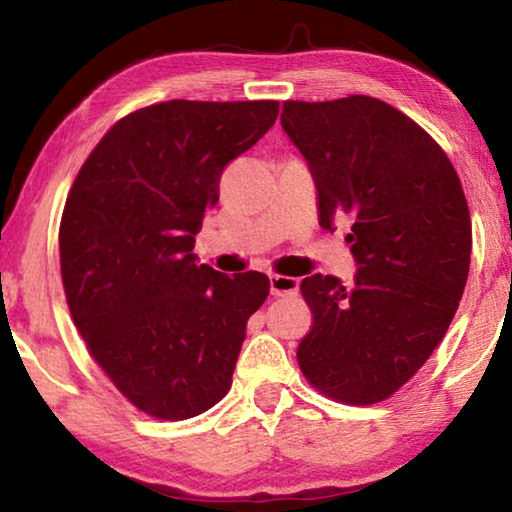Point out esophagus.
Returning a JSON list of instances; mask_svg holds the SVG:
<instances>
[{
  "label": "esophagus",
  "mask_w": 512,
  "mask_h": 512,
  "mask_svg": "<svg viewBox=\"0 0 512 512\" xmlns=\"http://www.w3.org/2000/svg\"><path fill=\"white\" fill-rule=\"evenodd\" d=\"M300 289V280L298 277H289V275H271V293L277 298H289L296 296Z\"/></svg>",
  "instance_id": "esophagus-1"
}]
</instances>
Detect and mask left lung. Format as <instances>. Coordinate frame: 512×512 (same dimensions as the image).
Masks as SVG:
<instances>
[{"instance_id": "8db88e82", "label": "left lung", "mask_w": 512, "mask_h": 512, "mask_svg": "<svg viewBox=\"0 0 512 512\" xmlns=\"http://www.w3.org/2000/svg\"><path fill=\"white\" fill-rule=\"evenodd\" d=\"M280 121L314 178L320 225L352 219L359 266L348 287L302 280L314 327L300 370L339 402H381L431 357L463 296L472 223L461 180L429 133L379 99L284 101Z\"/></svg>"}]
</instances>
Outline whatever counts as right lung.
Instances as JSON below:
<instances>
[{
	"mask_svg": "<svg viewBox=\"0 0 512 512\" xmlns=\"http://www.w3.org/2000/svg\"><path fill=\"white\" fill-rule=\"evenodd\" d=\"M277 112V101L185 99L135 110L69 189L58 235L69 314L119 393L153 418H194L230 391L271 284L198 264L194 237L225 164Z\"/></svg>",
	"mask_w": 512,
	"mask_h": 512,
	"instance_id": "right-lung-1",
	"label": "right lung"
}]
</instances>
